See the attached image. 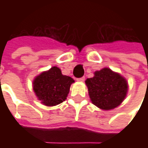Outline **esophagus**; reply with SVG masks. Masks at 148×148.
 Wrapping results in <instances>:
<instances>
[{
  "label": "esophagus",
  "mask_w": 148,
  "mask_h": 148,
  "mask_svg": "<svg viewBox=\"0 0 148 148\" xmlns=\"http://www.w3.org/2000/svg\"><path fill=\"white\" fill-rule=\"evenodd\" d=\"M77 82H82L85 81V77H80V78H77Z\"/></svg>",
  "instance_id": "1"
}]
</instances>
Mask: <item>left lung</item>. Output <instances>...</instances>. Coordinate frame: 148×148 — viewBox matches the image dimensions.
<instances>
[{"label": "left lung", "mask_w": 148, "mask_h": 148, "mask_svg": "<svg viewBox=\"0 0 148 148\" xmlns=\"http://www.w3.org/2000/svg\"><path fill=\"white\" fill-rule=\"evenodd\" d=\"M86 84L92 103L105 110L119 106L128 91L126 80L109 68L95 71V77L88 78Z\"/></svg>", "instance_id": "left-lung-1"}]
</instances>
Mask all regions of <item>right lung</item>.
Returning <instances> with one entry per match:
<instances>
[{
    "label": "right lung",
    "mask_w": 148,
    "mask_h": 148,
    "mask_svg": "<svg viewBox=\"0 0 148 148\" xmlns=\"http://www.w3.org/2000/svg\"><path fill=\"white\" fill-rule=\"evenodd\" d=\"M74 80L64 76L58 67L53 66L38 76L34 81V90L43 105L53 106L66 99Z\"/></svg>",
    "instance_id": "right-lung-1"
}]
</instances>
